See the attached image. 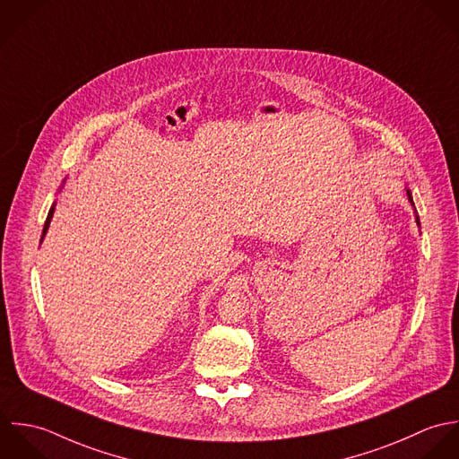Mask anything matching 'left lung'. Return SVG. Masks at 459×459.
Masks as SVG:
<instances>
[{
  "label": "left lung",
  "mask_w": 459,
  "mask_h": 459,
  "mask_svg": "<svg viewBox=\"0 0 459 459\" xmlns=\"http://www.w3.org/2000/svg\"><path fill=\"white\" fill-rule=\"evenodd\" d=\"M406 195H408V200H410V202H411V205H413V198H411V191H410V189H406ZM413 207H415V205H413ZM415 220H417V225H419V227H420V221H419V216H417V214H415Z\"/></svg>",
  "instance_id": "left-lung-1"
}]
</instances>
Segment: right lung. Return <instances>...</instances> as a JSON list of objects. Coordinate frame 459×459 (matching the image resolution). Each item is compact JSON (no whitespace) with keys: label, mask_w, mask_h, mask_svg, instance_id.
Masks as SVG:
<instances>
[{"label":"right lung","mask_w":459,"mask_h":459,"mask_svg":"<svg viewBox=\"0 0 459 459\" xmlns=\"http://www.w3.org/2000/svg\"><path fill=\"white\" fill-rule=\"evenodd\" d=\"M53 212H55V204L51 205V209H49V212H48V218H46V223H44V230H42V239H44V236H46V232H48V229H49V223H51V218H53ZM40 239V241H42Z\"/></svg>","instance_id":"right-lung-1"}]
</instances>
